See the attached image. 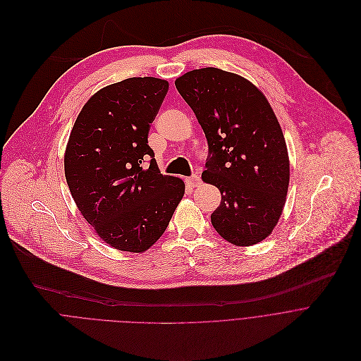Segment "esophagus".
<instances>
[{
	"instance_id": "1",
	"label": "esophagus",
	"mask_w": 361,
	"mask_h": 361,
	"mask_svg": "<svg viewBox=\"0 0 361 361\" xmlns=\"http://www.w3.org/2000/svg\"><path fill=\"white\" fill-rule=\"evenodd\" d=\"M185 182H186V185H188V186L195 188V186H197V185L200 183V176L195 173V175H192V176L186 178V179H185Z\"/></svg>"
}]
</instances>
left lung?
Segmentation results:
<instances>
[{
	"label": "left lung",
	"instance_id": "1",
	"mask_svg": "<svg viewBox=\"0 0 361 361\" xmlns=\"http://www.w3.org/2000/svg\"><path fill=\"white\" fill-rule=\"evenodd\" d=\"M207 139L202 179L222 193L210 221L225 240L250 246L276 226L289 188V155L266 97L247 80L219 68L175 81Z\"/></svg>",
	"mask_w": 361,
	"mask_h": 361
}]
</instances>
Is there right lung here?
Segmentation results:
<instances>
[{
	"mask_svg": "<svg viewBox=\"0 0 361 361\" xmlns=\"http://www.w3.org/2000/svg\"><path fill=\"white\" fill-rule=\"evenodd\" d=\"M168 88L152 77L108 85L84 105L69 135L63 166L71 195L98 236L118 250H148L185 193L182 179L159 172L148 145Z\"/></svg>",
	"mask_w": 361,
	"mask_h": 361,
	"instance_id": "right-lung-1",
	"label": "right lung"
}]
</instances>
